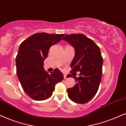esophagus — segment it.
I'll return each instance as SVG.
<instances>
[{
	"label": "esophagus",
	"instance_id": "obj_1",
	"mask_svg": "<svg viewBox=\"0 0 126 126\" xmlns=\"http://www.w3.org/2000/svg\"><path fill=\"white\" fill-rule=\"evenodd\" d=\"M66 75H66V74H63V77H64V79L66 78Z\"/></svg>",
	"mask_w": 126,
	"mask_h": 126
}]
</instances>
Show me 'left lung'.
Instances as JSON below:
<instances>
[{
  "label": "left lung",
  "instance_id": "1",
  "mask_svg": "<svg viewBox=\"0 0 126 126\" xmlns=\"http://www.w3.org/2000/svg\"><path fill=\"white\" fill-rule=\"evenodd\" d=\"M63 40L72 45L75 51L70 72L76 83L67 89L68 97L75 103H86L96 95L102 79L103 60L100 48L82 34L65 35ZM79 71L80 77L77 78ZM68 76L72 77L71 74Z\"/></svg>",
  "mask_w": 126,
  "mask_h": 126
}]
</instances>
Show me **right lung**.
I'll return each mask as SVG.
<instances>
[{
    "mask_svg": "<svg viewBox=\"0 0 126 126\" xmlns=\"http://www.w3.org/2000/svg\"><path fill=\"white\" fill-rule=\"evenodd\" d=\"M63 35L38 32L20 45L16 58V72L24 91L34 100L48 99L55 85L63 79V74L58 68L49 74L43 68L49 48L60 42Z\"/></svg>",
    "mask_w": 126,
    "mask_h": 126,
    "instance_id": "right-lung-1",
    "label": "right lung"
}]
</instances>
